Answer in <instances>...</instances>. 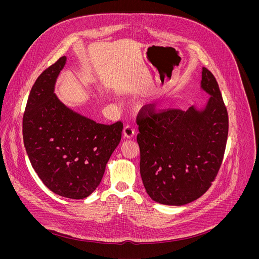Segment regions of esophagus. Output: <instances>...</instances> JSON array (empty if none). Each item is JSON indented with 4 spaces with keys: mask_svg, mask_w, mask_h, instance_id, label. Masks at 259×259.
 <instances>
[{
    "mask_svg": "<svg viewBox=\"0 0 259 259\" xmlns=\"http://www.w3.org/2000/svg\"><path fill=\"white\" fill-rule=\"evenodd\" d=\"M135 134V129L130 126V125H127L124 129H123V136L125 138H132Z\"/></svg>",
    "mask_w": 259,
    "mask_h": 259,
    "instance_id": "obj_1",
    "label": "esophagus"
}]
</instances>
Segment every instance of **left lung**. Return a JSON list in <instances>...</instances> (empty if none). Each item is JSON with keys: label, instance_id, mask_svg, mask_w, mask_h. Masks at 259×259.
<instances>
[{"label": "left lung", "instance_id": "1", "mask_svg": "<svg viewBox=\"0 0 259 259\" xmlns=\"http://www.w3.org/2000/svg\"><path fill=\"white\" fill-rule=\"evenodd\" d=\"M201 88L210 95L202 109H145L138 120L140 175L157 203L181 206L204 195L223 163L229 116L217 81L206 67Z\"/></svg>", "mask_w": 259, "mask_h": 259}]
</instances>
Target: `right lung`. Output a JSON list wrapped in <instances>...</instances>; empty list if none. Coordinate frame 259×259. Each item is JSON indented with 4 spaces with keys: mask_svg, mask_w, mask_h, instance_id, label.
<instances>
[{
    "mask_svg": "<svg viewBox=\"0 0 259 259\" xmlns=\"http://www.w3.org/2000/svg\"><path fill=\"white\" fill-rule=\"evenodd\" d=\"M66 62L60 57L34 82L22 121L23 142L32 168L45 186L61 197L91 195L122 137L123 123L104 125L64 105L54 93Z\"/></svg>",
    "mask_w": 259,
    "mask_h": 259,
    "instance_id": "1",
    "label": "right lung"
}]
</instances>
